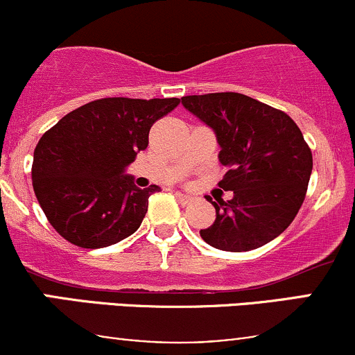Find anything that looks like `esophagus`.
<instances>
[{"mask_svg": "<svg viewBox=\"0 0 355 355\" xmlns=\"http://www.w3.org/2000/svg\"><path fill=\"white\" fill-rule=\"evenodd\" d=\"M175 197H177V200L183 203V205H187V203H190L193 198H191V195H187V193H182V191H177L175 193Z\"/></svg>", "mask_w": 355, "mask_h": 355, "instance_id": "esophagus-1", "label": "esophagus"}]
</instances>
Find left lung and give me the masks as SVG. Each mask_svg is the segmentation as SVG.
Returning <instances> with one entry per match:
<instances>
[{
	"instance_id": "8db88e82",
	"label": "left lung",
	"mask_w": 355,
	"mask_h": 355,
	"mask_svg": "<svg viewBox=\"0 0 355 355\" xmlns=\"http://www.w3.org/2000/svg\"><path fill=\"white\" fill-rule=\"evenodd\" d=\"M182 105L214 128L227 168L220 189L230 200L211 202L214 225L200 237L220 250L247 252L279 237L299 214L312 173V152L282 110L242 93L183 96Z\"/></svg>"
}]
</instances>
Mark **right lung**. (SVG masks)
Returning <instances> with one entry per match:
<instances>
[{"mask_svg":"<svg viewBox=\"0 0 355 355\" xmlns=\"http://www.w3.org/2000/svg\"><path fill=\"white\" fill-rule=\"evenodd\" d=\"M178 105V98H101L44 132L31 178L40 207L61 237L101 248L138 230L158 187L138 189L125 168L148 146L155 121Z\"/></svg>","mask_w":355,"mask_h":355,"instance_id":"obj_1","label":"right lung"}]
</instances>
